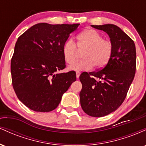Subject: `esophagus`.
Segmentation results:
<instances>
[{"instance_id": "1", "label": "esophagus", "mask_w": 146, "mask_h": 146, "mask_svg": "<svg viewBox=\"0 0 146 146\" xmlns=\"http://www.w3.org/2000/svg\"><path fill=\"white\" fill-rule=\"evenodd\" d=\"M80 72L77 71V72H76V78H79V77H80Z\"/></svg>"}]
</instances>
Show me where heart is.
<instances>
[{
	"instance_id": "obj_1",
	"label": "heart",
	"mask_w": 146,
	"mask_h": 146,
	"mask_svg": "<svg viewBox=\"0 0 146 146\" xmlns=\"http://www.w3.org/2000/svg\"><path fill=\"white\" fill-rule=\"evenodd\" d=\"M76 44L73 39H68L62 46L64 61L68 64L78 59L79 51H82L83 59L69 66L73 71H88L95 66L101 68L105 66L113 53V44L111 41L104 39L100 33L95 29H86L78 36Z\"/></svg>"
}]
</instances>
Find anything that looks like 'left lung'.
Returning a JSON list of instances; mask_svg holds the SVG:
<instances>
[{
	"label": "left lung",
	"mask_w": 146,
	"mask_h": 146,
	"mask_svg": "<svg viewBox=\"0 0 146 146\" xmlns=\"http://www.w3.org/2000/svg\"><path fill=\"white\" fill-rule=\"evenodd\" d=\"M91 27L105 31L113 44V56L104 67L80 76L82 108L90 116L100 117L116 110L124 101L136 71V48L134 41L116 25Z\"/></svg>",
	"instance_id": "obj_1"
}]
</instances>
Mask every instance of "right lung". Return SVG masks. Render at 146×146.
Instances as JSON below:
<instances>
[{
    "label": "right lung",
    "instance_id": "1",
    "mask_svg": "<svg viewBox=\"0 0 146 146\" xmlns=\"http://www.w3.org/2000/svg\"><path fill=\"white\" fill-rule=\"evenodd\" d=\"M79 25L38 23L18 38L11 61L12 85L20 101L31 110L56 109L76 80L73 71L57 72L66 67L62 46Z\"/></svg>",
    "mask_w": 146,
    "mask_h": 146
}]
</instances>
